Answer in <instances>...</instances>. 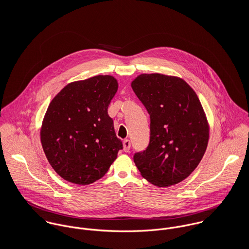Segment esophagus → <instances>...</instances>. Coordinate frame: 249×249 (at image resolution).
Listing matches in <instances>:
<instances>
[{
	"label": "esophagus",
	"instance_id": "1",
	"mask_svg": "<svg viewBox=\"0 0 249 249\" xmlns=\"http://www.w3.org/2000/svg\"><path fill=\"white\" fill-rule=\"evenodd\" d=\"M123 145H124V150L125 152H128L129 149H130V146H131L130 141H129L128 139H125V140L124 141V142H123Z\"/></svg>",
	"mask_w": 249,
	"mask_h": 249
}]
</instances>
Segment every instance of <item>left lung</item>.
<instances>
[{"mask_svg": "<svg viewBox=\"0 0 249 249\" xmlns=\"http://www.w3.org/2000/svg\"><path fill=\"white\" fill-rule=\"evenodd\" d=\"M131 87L150 117L147 147L133 156L142 178L168 187L188 178L201 161L209 124L198 97L182 78L142 73Z\"/></svg>", "mask_w": 249, "mask_h": 249, "instance_id": "obj_1", "label": "left lung"}]
</instances>
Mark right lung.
I'll return each instance as SVG.
<instances>
[{
  "mask_svg": "<svg viewBox=\"0 0 249 249\" xmlns=\"http://www.w3.org/2000/svg\"><path fill=\"white\" fill-rule=\"evenodd\" d=\"M118 90L112 75H96L66 85L51 102L40 139L46 157L61 178L88 185L103 178L123 142L107 109Z\"/></svg>",
  "mask_w": 249,
  "mask_h": 249,
  "instance_id": "add662e5",
  "label": "right lung"
}]
</instances>
